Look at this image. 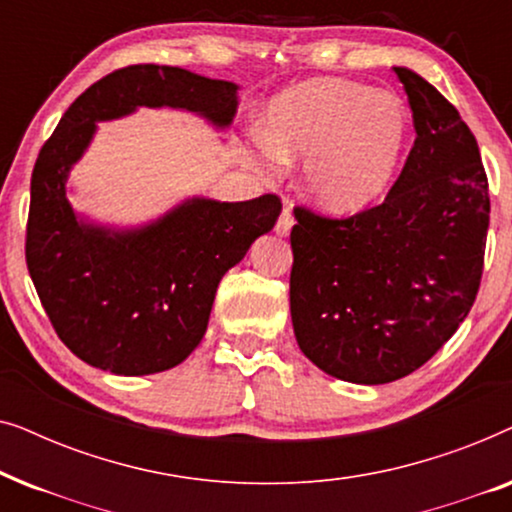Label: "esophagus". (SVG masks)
<instances>
[{"mask_svg":"<svg viewBox=\"0 0 512 512\" xmlns=\"http://www.w3.org/2000/svg\"><path fill=\"white\" fill-rule=\"evenodd\" d=\"M291 228H293V214H291L289 207H284L282 214H279V219H277L275 233H277L279 237H284V235L291 233Z\"/></svg>","mask_w":512,"mask_h":512,"instance_id":"34e87169","label":"esophagus"}]
</instances>
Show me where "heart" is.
I'll list each match as a JSON object with an SVG mask.
<instances>
[{
    "label": "heart",
    "instance_id": "1",
    "mask_svg": "<svg viewBox=\"0 0 512 512\" xmlns=\"http://www.w3.org/2000/svg\"><path fill=\"white\" fill-rule=\"evenodd\" d=\"M408 132V111L396 95L319 79L270 104L263 151L270 160L305 156V193L326 209L354 212L387 191Z\"/></svg>",
    "mask_w": 512,
    "mask_h": 512
}]
</instances>
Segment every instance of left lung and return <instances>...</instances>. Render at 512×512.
I'll list each match as a JSON object with an SVG mask.
<instances>
[{
    "label": "left lung",
    "mask_w": 512,
    "mask_h": 512,
    "mask_svg": "<svg viewBox=\"0 0 512 512\" xmlns=\"http://www.w3.org/2000/svg\"><path fill=\"white\" fill-rule=\"evenodd\" d=\"M417 139L380 205L347 219L296 207L291 321L324 373L387 384L424 366L478 296L489 184L473 132L422 76L394 67Z\"/></svg>",
    "instance_id": "left-lung-1"
}]
</instances>
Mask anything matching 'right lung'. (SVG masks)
Returning a JSON list of instances; mask_svg holds the SVG:
<instances>
[{"mask_svg":"<svg viewBox=\"0 0 512 512\" xmlns=\"http://www.w3.org/2000/svg\"><path fill=\"white\" fill-rule=\"evenodd\" d=\"M137 107H174L219 128L233 121L237 86L167 65H130L72 102L32 170L25 261L58 338L90 366L151 375L179 366L207 331L221 277L275 226L282 200H186L137 230L81 221L67 174L97 121Z\"/></svg>","mask_w":512,"mask_h":512,"instance_id":"1","label":"right lung"}]
</instances>
